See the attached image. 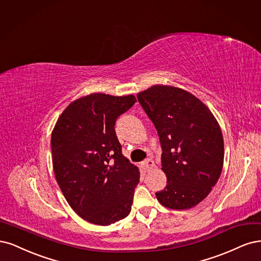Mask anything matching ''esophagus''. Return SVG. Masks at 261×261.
Wrapping results in <instances>:
<instances>
[{
	"label": "esophagus",
	"mask_w": 261,
	"mask_h": 261,
	"mask_svg": "<svg viewBox=\"0 0 261 261\" xmlns=\"http://www.w3.org/2000/svg\"><path fill=\"white\" fill-rule=\"evenodd\" d=\"M143 167H144V169L146 170V172L152 171V170H153V168L155 167L154 161H153V159H150V158L146 159V161H145L144 163H143Z\"/></svg>",
	"instance_id": "1"
}]
</instances>
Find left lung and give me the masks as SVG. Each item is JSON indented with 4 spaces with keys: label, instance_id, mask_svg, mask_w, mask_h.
<instances>
[{
    "label": "left lung",
    "instance_id": "left-lung-1",
    "mask_svg": "<svg viewBox=\"0 0 261 261\" xmlns=\"http://www.w3.org/2000/svg\"><path fill=\"white\" fill-rule=\"evenodd\" d=\"M138 99L155 124L163 148L167 187L156 193L157 200L174 210L195 207L209 195L222 171L219 123L199 98L181 88L156 85L138 93Z\"/></svg>",
    "mask_w": 261,
    "mask_h": 261
}]
</instances>
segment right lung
<instances>
[{"label":"right lung","instance_id":"add662e5","mask_svg":"<svg viewBox=\"0 0 261 261\" xmlns=\"http://www.w3.org/2000/svg\"><path fill=\"white\" fill-rule=\"evenodd\" d=\"M136 102L132 94L92 93L71 102L54 125L56 181L73 212L88 222L109 225L131 212L140 171L122 155L114 127Z\"/></svg>","mask_w":261,"mask_h":261}]
</instances>
